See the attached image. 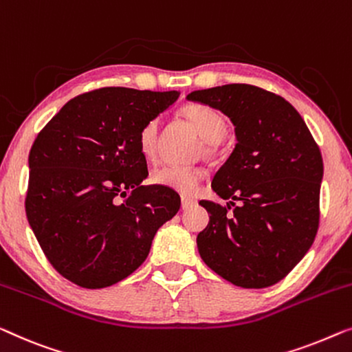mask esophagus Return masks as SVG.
Instances as JSON below:
<instances>
[{
  "label": "esophagus",
  "instance_id": "obj_1",
  "mask_svg": "<svg viewBox=\"0 0 352 352\" xmlns=\"http://www.w3.org/2000/svg\"><path fill=\"white\" fill-rule=\"evenodd\" d=\"M195 200L193 198H188V197H182V210H188V208H192L195 205Z\"/></svg>",
  "mask_w": 352,
  "mask_h": 352
}]
</instances>
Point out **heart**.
Masks as SVG:
<instances>
[{
	"label": "heart",
	"mask_w": 352,
	"mask_h": 352,
	"mask_svg": "<svg viewBox=\"0 0 352 352\" xmlns=\"http://www.w3.org/2000/svg\"><path fill=\"white\" fill-rule=\"evenodd\" d=\"M184 116L195 126L203 140H206L208 154H216L222 140L226 138L228 130V122L221 111L212 106L193 103L184 108ZM160 119L151 117L141 125L138 131L140 151L147 159H152L157 154L159 146ZM205 177V170L197 165H164L152 171L151 179L154 184L165 186L171 190L182 195H193L198 190V186Z\"/></svg>",
	"instance_id": "heart-1"
}]
</instances>
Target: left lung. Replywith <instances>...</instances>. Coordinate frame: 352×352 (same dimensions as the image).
<instances>
[{
  "label": "left lung",
  "mask_w": 352,
  "mask_h": 352,
  "mask_svg": "<svg viewBox=\"0 0 352 352\" xmlns=\"http://www.w3.org/2000/svg\"><path fill=\"white\" fill-rule=\"evenodd\" d=\"M187 100L230 117L238 141L211 184L230 201H200L211 216L197 236L198 252L238 287L273 286L302 261L318 233L319 146L289 101L256 85L195 90Z\"/></svg>",
  "instance_id": "left-lung-1"
}]
</instances>
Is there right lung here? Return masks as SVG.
Returning <instances> with one entry per match:
<instances>
[{"mask_svg":"<svg viewBox=\"0 0 352 352\" xmlns=\"http://www.w3.org/2000/svg\"><path fill=\"white\" fill-rule=\"evenodd\" d=\"M179 91L103 87L74 96L39 131L28 155L25 211L49 263L85 289L113 286L146 261L179 211L147 176L138 131Z\"/></svg>","mask_w":352,"mask_h":352,"instance_id":"obj_1","label":"right lung"}]
</instances>
